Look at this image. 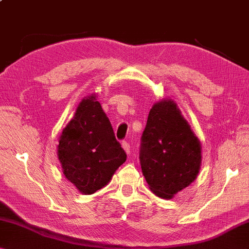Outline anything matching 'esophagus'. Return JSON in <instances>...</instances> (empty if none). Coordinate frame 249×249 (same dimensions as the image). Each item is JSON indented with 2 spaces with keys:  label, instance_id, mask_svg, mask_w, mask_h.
<instances>
[{
  "label": "esophagus",
  "instance_id": "esophagus-1",
  "mask_svg": "<svg viewBox=\"0 0 249 249\" xmlns=\"http://www.w3.org/2000/svg\"><path fill=\"white\" fill-rule=\"evenodd\" d=\"M121 146H122V148L124 149V151L127 152V154H129V152H130V144L127 142V141H122Z\"/></svg>",
  "mask_w": 249,
  "mask_h": 249
}]
</instances>
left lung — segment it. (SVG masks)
<instances>
[{
    "mask_svg": "<svg viewBox=\"0 0 249 249\" xmlns=\"http://www.w3.org/2000/svg\"><path fill=\"white\" fill-rule=\"evenodd\" d=\"M139 158L149 188L164 199H171L199 174L200 141L171 99L150 109Z\"/></svg>",
    "mask_w": 249,
    "mask_h": 249,
    "instance_id": "obj_1",
    "label": "left lung"
}]
</instances>
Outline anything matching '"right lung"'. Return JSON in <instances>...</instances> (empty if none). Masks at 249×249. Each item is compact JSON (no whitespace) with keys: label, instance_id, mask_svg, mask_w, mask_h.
Wrapping results in <instances>:
<instances>
[{"label":"right lung","instance_id":"right-lung-1","mask_svg":"<svg viewBox=\"0 0 249 249\" xmlns=\"http://www.w3.org/2000/svg\"><path fill=\"white\" fill-rule=\"evenodd\" d=\"M95 98L97 95L92 94L82 99L61 133L58 144L63 175L85 195L94 194L108 185L127 159Z\"/></svg>","mask_w":249,"mask_h":249}]
</instances>
